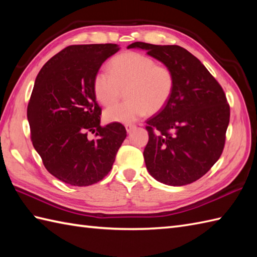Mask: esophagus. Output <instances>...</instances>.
Returning <instances> with one entry per match:
<instances>
[{
	"mask_svg": "<svg viewBox=\"0 0 257 257\" xmlns=\"http://www.w3.org/2000/svg\"><path fill=\"white\" fill-rule=\"evenodd\" d=\"M124 127H125V130H127V133H132V130H134L136 128V125L133 123H127Z\"/></svg>",
	"mask_w": 257,
	"mask_h": 257,
	"instance_id": "34e87169",
	"label": "esophagus"
}]
</instances>
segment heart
<instances>
[{"label":"heart","instance_id":"heart-1","mask_svg":"<svg viewBox=\"0 0 257 257\" xmlns=\"http://www.w3.org/2000/svg\"><path fill=\"white\" fill-rule=\"evenodd\" d=\"M108 73L98 72L92 80V92L103 106L116 102L124 90L125 100L108 107L103 112L107 122L132 123L148 112L162 110L170 99L176 76L166 65L137 52L114 56L108 63Z\"/></svg>","mask_w":257,"mask_h":257}]
</instances>
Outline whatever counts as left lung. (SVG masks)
<instances>
[{
	"label": "left lung",
	"instance_id": "8db88e82",
	"mask_svg": "<svg viewBox=\"0 0 257 257\" xmlns=\"http://www.w3.org/2000/svg\"><path fill=\"white\" fill-rule=\"evenodd\" d=\"M128 48L147 51L176 76L168 103L147 120V170L168 185L192 183L210 170L224 148L230 122L224 91L204 65L181 46L136 42Z\"/></svg>",
	"mask_w": 257,
	"mask_h": 257
}]
</instances>
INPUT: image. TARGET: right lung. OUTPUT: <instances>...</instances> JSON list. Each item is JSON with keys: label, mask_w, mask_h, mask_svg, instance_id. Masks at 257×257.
<instances>
[{"label": "right lung", "mask_w": 257, "mask_h": 257, "mask_svg": "<svg viewBox=\"0 0 257 257\" xmlns=\"http://www.w3.org/2000/svg\"><path fill=\"white\" fill-rule=\"evenodd\" d=\"M117 44L70 45L38 73L27 106L31 139L46 170L61 181L87 187L105 178L127 137L121 123L100 125L92 80ZM96 133L95 140L88 133Z\"/></svg>", "instance_id": "right-lung-1"}]
</instances>
